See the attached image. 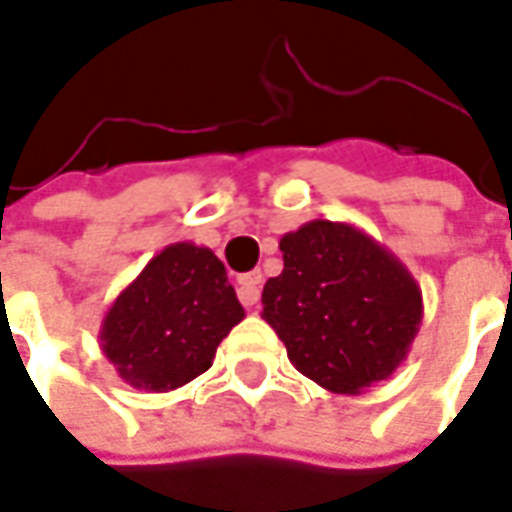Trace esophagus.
<instances>
[{"instance_id":"34e87169","label":"esophagus","mask_w":512,"mask_h":512,"mask_svg":"<svg viewBox=\"0 0 512 512\" xmlns=\"http://www.w3.org/2000/svg\"><path fill=\"white\" fill-rule=\"evenodd\" d=\"M260 285H263V274L260 271H249L238 277V299L241 305L255 307L260 302Z\"/></svg>"}]
</instances>
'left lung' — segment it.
<instances>
[{
    "mask_svg": "<svg viewBox=\"0 0 512 512\" xmlns=\"http://www.w3.org/2000/svg\"><path fill=\"white\" fill-rule=\"evenodd\" d=\"M282 274L263 313L305 377L357 396L388 380L424 316L421 288L399 257L343 221H307L280 238Z\"/></svg>",
    "mask_w": 512,
    "mask_h": 512,
    "instance_id": "obj_1",
    "label": "left lung"
}]
</instances>
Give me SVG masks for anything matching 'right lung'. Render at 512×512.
<instances>
[{
	"mask_svg": "<svg viewBox=\"0 0 512 512\" xmlns=\"http://www.w3.org/2000/svg\"><path fill=\"white\" fill-rule=\"evenodd\" d=\"M227 268L207 246L171 244L116 296L102 318V352L138 391L166 393L213 366L244 318Z\"/></svg>",
	"mask_w": 512,
	"mask_h": 512,
	"instance_id": "add662e5",
	"label": "right lung"
}]
</instances>
